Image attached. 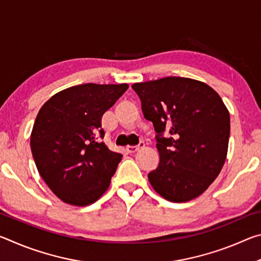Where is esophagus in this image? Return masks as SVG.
<instances>
[{
	"instance_id": "34e87169",
	"label": "esophagus",
	"mask_w": 261,
	"mask_h": 261,
	"mask_svg": "<svg viewBox=\"0 0 261 261\" xmlns=\"http://www.w3.org/2000/svg\"><path fill=\"white\" fill-rule=\"evenodd\" d=\"M145 146L144 145V143H140L138 146H127L126 147V152L127 153H135V152H137V151H139L140 148H143Z\"/></svg>"
}]
</instances>
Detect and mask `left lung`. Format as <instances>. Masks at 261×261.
Here are the masks:
<instances>
[{
    "label": "left lung",
    "instance_id": "obj_1",
    "mask_svg": "<svg viewBox=\"0 0 261 261\" xmlns=\"http://www.w3.org/2000/svg\"><path fill=\"white\" fill-rule=\"evenodd\" d=\"M132 88L156 132L160 163L148 174L149 183L169 201L199 197L227 158L230 116L222 99L207 84L183 77L136 83Z\"/></svg>",
    "mask_w": 261,
    "mask_h": 261
}]
</instances>
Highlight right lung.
<instances>
[{
    "mask_svg": "<svg viewBox=\"0 0 261 261\" xmlns=\"http://www.w3.org/2000/svg\"><path fill=\"white\" fill-rule=\"evenodd\" d=\"M127 84H83L53 95L39 110L31 151L42 179L62 201L93 204L109 188L122 154L99 143L101 117Z\"/></svg>",
    "mask_w": 261,
    "mask_h": 261,
    "instance_id": "obj_1",
    "label": "right lung"
}]
</instances>
